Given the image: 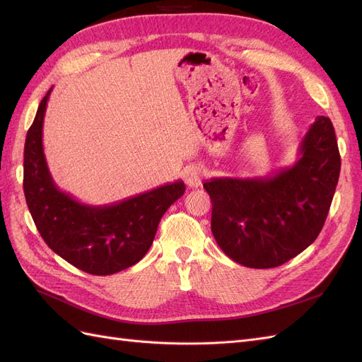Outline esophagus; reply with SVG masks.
I'll return each mask as SVG.
<instances>
[{
    "mask_svg": "<svg viewBox=\"0 0 362 362\" xmlns=\"http://www.w3.org/2000/svg\"><path fill=\"white\" fill-rule=\"evenodd\" d=\"M184 181H185V184H187L189 187H192V189L199 187V185L202 184V172H201V169H199L198 166L189 168L187 170H185Z\"/></svg>",
    "mask_w": 362,
    "mask_h": 362,
    "instance_id": "esophagus-1",
    "label": "esophagus"
}]
</instances>
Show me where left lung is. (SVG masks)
I'll return each mask as SVG.
<instances>
[{"mask_svg": "<svg viewBox=\"0 0 362 362\" xmlns=\"http://www.w3.org/2000/svg\"><path fill=\"white\" fill-rule=\"evenodd\" d=\"M341 168L329 117L317 116L293 166L264 178H211V233L233 261L252 269L278 267L320 234Z\"/></svg>", "mask_w": 362, "mask_h": 362, "instance_id": "obj_1", "label": "left lung"}]
</instances>
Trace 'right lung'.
Here are the masks:
<instances>
[{"mask_svg":"<svg viewBox=\"0 0 362 362\" xmlns=\"http://www.w3.org/2000/svg\"><path fill=\"white\" fill-rule=\"evenodd\" d=\"M43 96L24 146V193L45 243L69 264L98 276L134 266L146 255L168 208L185 192L182 181L131 196L110 205H86L54 182L42 145Z\"/></svg>","mask_w":362,"mask_h":362,"instance_id":"add662e5","label":"right lung"}]
</instances>
